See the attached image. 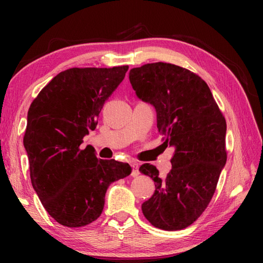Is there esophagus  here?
<instances>
[{
    "mask_svg": "<svg viewBox=\"0 0 263 263\" xmlns=\"http://www.w3.org/2000/svg\"><path fill=\"white\" fill-rule=\"evenodd\" d=\"M131 166H132V176L133 177H136L140 174V171H139V165L137 163H132Z\"/></svg>",
    "mask_w": 263,
    "mask_h": 263,
    "instance_id": "esophagus-1",
    "label": "esophagus"
}]
</instances>
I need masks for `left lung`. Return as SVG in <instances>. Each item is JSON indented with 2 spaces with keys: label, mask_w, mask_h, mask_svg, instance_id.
Instances as JSON below:
<instances>
[{
  "label": "left lung",
  "mask_w": 263,
  "mask_h": 263,
  "mask_svg": "<svg viewBox=\"0 0 263 263\" xmlns=\"http://www.w3.org/2000/svg\"><path fill=\"white\" fill-rule=\"evenodd\" d=\"M128 78L137 96L155 106L163 146L175 148L165 178L154 165L140 167L156 184L142 212L160 230H183L202 215L214 197L227 160L226 120L205 81L187 69L148 63L131 69Z\"/></svg>",
  "instance_id": "1"
}]
</instances>
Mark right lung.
<instances>
[{
    "label": "right lung",
    "instance_id": "obj_1",
    "mask_svg": "<svg viewBox=\"0 0 263 263\" xmlns=\"http://www.w3.org/2000/svg\"><path fill=\"white\" fill-rule=\"evenodd\" d=\"M127 69L121 65L60 72L28 110L24 146L32 187L48 214L65 227H83L96 220L109 184L132 172L126 163L98 159L90 146L80 148Z\"/></svg>",
    "mask_w": 263,
    "mask_h": 263
}]
</instances>
